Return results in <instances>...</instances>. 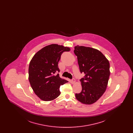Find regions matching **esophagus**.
<instances>
[{
    "label": "esophagus",
    "mask_w": 133,
    "mask_h": 133,
    "mask_svg": "<svg viewBox=\"0 0 133 133\" xmlns=\"http://www.w3.org/2000/svg\"><path fill=\"white\" fill-rule=\"evenodd\" d=\"M70 82L72 84H74V83L75 82V79L74 78H73L72 80H71Z\"/></svg>",
    "instance_id": "34e87169"
}]
</instances>
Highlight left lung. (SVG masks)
<instances>
[{
    "instance_id": "left-lung-1",
    "label": "left lung",
    "mask_w": 133,
    "mask_h": 133,
    "mask_svg": "<svg viewBox=\"0 0 133 133\" xmlns=\"http://www.w3.org/2000/svg\"><path fill=\"white\" fill-rule=\"evenodd\" d=\"M81 73L82 89L75 97L85 104L97 101L105 92L110 76V64L100 51L91 47L77 46L74 50Z\"/></svg>"
}]
</instances>
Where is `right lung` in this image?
I'll return each instance as SVG.
<instances>
[{"label": "right lung", "instance_id": "obj_1", "mask_svg": "<svg viewBox=\"0 0 133 133\" xmlns=\"http://www.w3.org/2000/svg\"><path fill=\"white\" fill-rule=\"evenodd\" d=\"M68 47L51 44L38 51L29 63V81L32 88L39 98L45 101H51L60 95V87L68 81L61 78L58 62L64 52Z\"/></svg>", "mask_w": 133, "mask_h": 133}]
</instances>
